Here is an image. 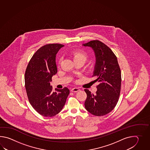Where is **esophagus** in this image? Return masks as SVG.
<instances>
[{
    "label": "esophagus",
    "mask_w": 150,
    "mask_h": 150,
    "mask_svg": "<svg viewBox=\"0 0 150 150\" xmlns=\"http://www.w3.org/2000/svg\"><path fill=\"white\" fill-rule=\"evenodd\" d=\"M80 89L78 88H76V87H74L73 88L71 89V91L72 92H78L79 91Z\"/></svg>",
    "instance_id": "esophagus-1"
}]
</instances>
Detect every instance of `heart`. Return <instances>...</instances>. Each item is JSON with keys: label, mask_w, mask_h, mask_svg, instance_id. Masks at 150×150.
Instances as JSON below:
<instances>
[{"label": "heart", "mask_w": 150, "mask_h": 150, "mask_svg": "<svg viewBox=\"0 0 150 150\" xmlns=\"http://www.w3.org/2000/svg\"><path fill=\"white\" fill-rule=\"evenodd\" d=\"M72 57L74 58V61L79 59H82L86 61L88 57L87 54L85 51L83 50H78L74 51L72 54Z\"/></svg>", "instance_id": "obj_1"}]
</instances>
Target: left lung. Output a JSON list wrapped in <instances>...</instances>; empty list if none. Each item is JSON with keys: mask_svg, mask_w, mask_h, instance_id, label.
Listing matches in <instances>:
<instances>
[{"mask_svg": "<svg viewBox=\"0 0 150 150\" xmlns=\"http://www.w3.org/2000/svg\"><path fill=\"white\" fill-rule=\"evenodd\" d=\"M92 48L96 57L92 77L99 82L97 91L93 94L88 89L85 101L86 110L92 115L101 116L108 114L117 103L121 92V71L116 56L107 45L99 40L83 44Z\"/></svg>", "mask_w": 150, "mask_h": 150, "instance_id": "obj_1", "label": "left lung"}]
</instances>
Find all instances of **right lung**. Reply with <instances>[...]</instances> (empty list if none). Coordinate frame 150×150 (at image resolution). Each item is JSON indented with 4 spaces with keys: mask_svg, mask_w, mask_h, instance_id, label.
<instances>
[{
    "mask_svg": "<svg viewBox=\"0 0 150 150\" xmlns=\"http://www.w3.org/2000/svg\"><path fill=\"white\" fill-rule=\"evenodd\" d=\"M64 45L58 43L42 46L29 62L25 74V88L28 100L35 110L45 117L57 115L63 108L70 90L52 89V76L57 72L56 56Z\"/></svg>",
    "mask_w": 150,
    "mask_h": 150,
    "instance_id": "add662e5",
    "label": "right lung"
}]
</instances>
